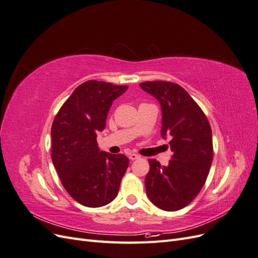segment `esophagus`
I'll list each match as a JSON object with an SVG mask.
<instances>
[{"instance_id": "1", "label": "esophagus", "mask_w": 258, "mask_h": 258, "mask_svg": "<svg viewBox=\"0 0 258 258\" xmlns=\"http://www.w3.org/2000/svg\"><path fill=\"white\" fill-rule=\"evenodd\" d=\"M129 159L130 160H136V159H139L140 158V156L138 155V154H135V153H131V154H129Z\"/></svg>"}]
</instances>
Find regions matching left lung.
Returning <instances> with one entry per match:
<instances>
[{"label": "left lung", "mask_w": 258, "mask_h": 258, "mask_svg": "<svg viewBox=\"0 0 258 258\" xmlns=\"http://www.w3.org/2000/svg\"><path fill=\"white\" fill-rule=\"evenodd\" d=\"M161 107V138L173 152L167 166L150 159L146 195L165 211H177L194 200L205 185L213 159L212 130L205 113L181 86L163 81L140 84Z\"/></svg>", "instance_id": "left-lung-1"}]
</instances>
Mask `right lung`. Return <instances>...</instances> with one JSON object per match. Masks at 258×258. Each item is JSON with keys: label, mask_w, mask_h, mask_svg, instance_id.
I'll return each instance as SVG.
<instances>
[{"label": "right lung", "mask_w": 258, "mask_h": 258, "mask_svg": "<svg viewBox=\"0 0 258 258\" xmlns=\"http://www.w3.org/2000/svg\"><path fill=\"white\" fill-rule=\"evenodd\" d=\"M127 89L128 86L85 82L53 119L52 163L70 196L85 207L99 208L113 201L127 171L126 156L100 151L97 143L113 101Z\"/></svg>", "instance_id": "1"}]
</instances>
